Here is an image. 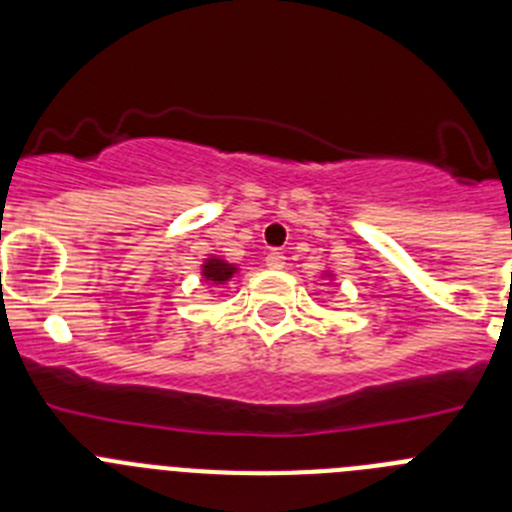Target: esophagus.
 Wrapping results in <instances>:
<instances>
[{
    "instance_id": "1",
    "label": "esophagus",
    "mask_w": 512,
    "mask_h": 512,
    "mask_svg": "<svg viewBox=\"0 0 512 512\" xmlns=\"http://www.w3.org/2000/svg\"><path fill=\"white\" fill-rule=\"evenodd\" d=\"M266 266H269V269H274V271L284 269V266H287V256H284V253H279V251L266 253Z\"/></svg>"
}]
</instances>
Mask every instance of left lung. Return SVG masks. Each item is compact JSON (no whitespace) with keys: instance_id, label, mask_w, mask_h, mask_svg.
Instances as JSON below:
<instances>
[{"instance_id":"obj_1","label":"left lung","mask_w":512,"mask_h":512,"mask_svg":"<svg viewBox=\"0 0 512 512\" xmlns=\"http://www.w3.org/2000/svg\"><path fill=\"white\" fill-rule=\"evenodd\" d=\"M323 277H325V279H330V282H333V279H336V274H333V271L325 269V271H323Z\"/></svg>"}]
</instances>
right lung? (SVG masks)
Returning a JSON list of instances; mask_svg holds the SVG:
<instances>
[{"label":"right lung","instance_id":"add662e5","mask_svg":"<svg viewBox=\"0 0 512 512\" xmlns=\"http://www.w3.org/2000/svg\"><path fill=\"white\" fill-rule=\"evenodd\" d=\"M200 274L202 282L210 284V287H223V284H228L238 274V264H230V261L220 259V256H207L202 261Z\"/></svg>","mask_w":512,"mask_h":512}]
</instances>
